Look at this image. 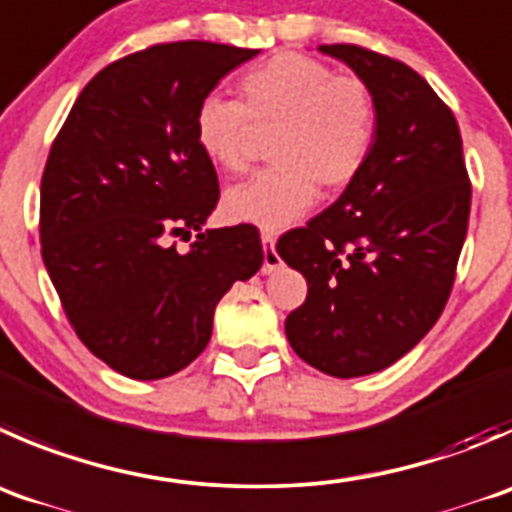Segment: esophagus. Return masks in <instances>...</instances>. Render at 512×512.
<instances>
[{
  "label": "esophagus",
  "mask_w": 512,
  "mask_h": 512,
  "mask_svg": "<svg viewBox=\"0 0 512 512\" xmlns=\"http://www.w3.org/2000/svg\"><path fill=\"white\" fill-rule=\"evenodd\" d=\"M262 250H265V262H262V275H272L280 267V255L275 252V235L272 232H262Z\"/></svg>",
  "instance_id": "esophagus-1"
}]
</instances>
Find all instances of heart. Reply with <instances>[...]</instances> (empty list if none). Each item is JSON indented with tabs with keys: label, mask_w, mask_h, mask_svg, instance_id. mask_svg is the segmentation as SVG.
I'll return each instance as SVG.
<instances>
[{
	"label": "heart",
	"mask_w": 512,
	"mask_h": 512,
	"mask_svg": "<svg viewBox=\"0 0 512 512\" xmlns=\"http://www.w3.org/2000/svg\"><path fill=\"white\" fill-rule=\"evenodd\" d=\"M245 102L207 94L195 109V142L220 170L247 165L252 124L277 127L260 175L222 197L230 220L277 232L312 207L317 187L342 190L370 160L377 109L357 77H337L320 59L280 52L242 74Z\"/></svg>",
	"instance_id": "heart-1"
}]
</instances>
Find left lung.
<instances>
[{"instance_id":"obj_1","label":"left lung","mask_w":512,"mask_h":512,"mask_svg":"<svg viewBox=\"0 0 512 512\" xmlns=\"http://www.w3.org/2000/svg\"><path fill=\"white\" fill-rule=\"evenodd\" d=\"M367 84L370 160L340 197L285 232L277 252L307 280L290 312L292 350L332 377L385 370L438 322L470 215L458 122L415 69L355 44H322Z\"/></svg>"}]
</instances>
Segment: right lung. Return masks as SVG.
Returning a JSON list of instances; mask_svg holds the SVG:
<instances>
[{"mask_svg": "<svg viewBox=\"0 0 512 512\" xmlns=\"http://www.w3.org/2000/svg\"><path fill=\"white\" fill-rule=\"evenodd\" d=\"M257 49L157 44L104 67L59 130L39 197L42 260L92 355L160 380L207 347L217 302L262 267L252 225L202 230L220 200L195 109ZM198 237L187 253L170 236Z\"/></svg>", "mask_w": 512, "mask_h": 512, "instance_id": "add662e5", "label": "right lung"}]
</instances>
